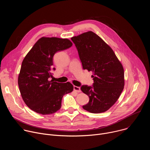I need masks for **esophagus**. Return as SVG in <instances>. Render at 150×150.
<instances>
[{
	"instance_id": "1",
	"label": "esophagus",
	"mask_w": 150,
	"mask_h": 150,
	"mask_svg": "<svg viewBox=\"0 0 150 150\" xmlns=\"http://www.w3.org/2000/svg\"><path fill=\"white\" fill-rule=\"evenodd\" d=\"M74 91H75L78 93H80L81 91L80 88L78 87H76V86H74Z\"/></svg>"
}]
</instances>
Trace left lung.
I'll list each match as a JSON object with an SVG mask.
<instances>
[{"label": "left lung", "instance_id": "1", "mask_svg": "<svg viewBox=\"0 0 150 150\" xmlns=\"http://www.w3.org/2000/svg\"><path fill=\"white\" fill-rule=\"evenodd\" d=\"M83 69L93 72V87L82 85L90 101L83 105L92 113L108 110L119 98L125 85L124 69L112 49L91 31L71 38Z\"/></svg>", "mask_w": 150, "mask_h": 150}]
</instances>
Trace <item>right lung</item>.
I'll use <instances>...</instances> for the list:
<instances>
[{
	"label": "right lung",
	"instance_id": "add662e5",
	"mask_svg": "<svg viewBox=\"0 0 150 150\" xmlns=\"http://www.w3.org/2000/svg\"><path fill=\"white\" fill-rule=\"evenodd\" d=\"M72 46L68 38L42 37L25 56L18 83L21 97L31 110L43 115L53 114L60 109L63 96L73 91L69 82L63 83L49 80L52 69H55L54 54Z\"/></svg>",
	"mask_w": 150,
	"mask_h": 150
}]
</instances>
